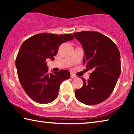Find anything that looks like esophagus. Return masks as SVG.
<instances>
[{
    "mask_svg": "<svg viewBox=\"0 0 134 134\" xmlns=\"http://www.w3.org/2000/svg\"><path fill=\"white\" fill-rule=\"evenodd\" d=\"M70 77H71V78H76V76L74 75V74L71 73V75H70Z\"/></svg>",
    "mask_w": 134,
    "mask_h": 134,
    "instance_id": "esophagus-1",
    "label": "esophagus"
}]
</instances>
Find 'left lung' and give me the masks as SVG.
I'll return each mask as SVG.
<instances>
[{
    "label": "left lung",
    "mask_w": 134,
    "mask_h": 134,
    "mask_svg": "<svg viewBox=\"0 0 134 134\" xmlns=\"http://www.w3.org/2000/svg\"><path fill=\"white\" fill-rule=\"evenodd\" d=\"M73 35L82 45L83 64L93 71L89 80L81 77L83 86L75 90V96L85 105H97L109 97L121 74L119 51L110 38L97 32L82 31Z\"/></svg>",
    "instance_id": "obj_1"
}]
</instances>
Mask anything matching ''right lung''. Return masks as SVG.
Returning a JSON list of instances; mask_svg holds the SVG:
<instances>
[{"mask_svg":"<svg viewBox=\"0 0 134 134\" xmlns=\"http://www.w3.org/2000/svg\"><path fill=\"white\" fill-rule=\"evenodd\" d=\"M73 38L72 35L68 34L42 33L22 43L15 62L18 78L24 91L35 102H52L58 97L61 84L70 79V72L65 70L49 73L46 60L49 58L53 61L60 45Z\"/></svg>","mask_w":134,"mask_h":134,"instance_id":"add662e5","label":"right lung"}]
</instances>
